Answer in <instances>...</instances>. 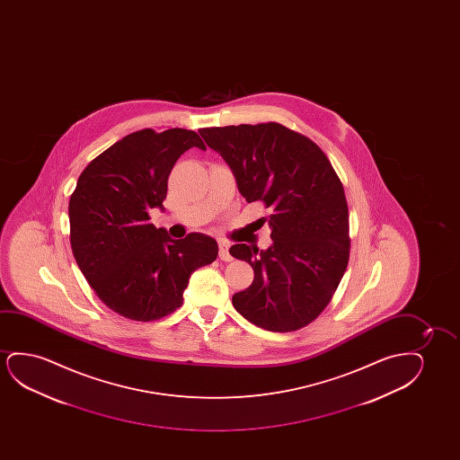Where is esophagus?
Instances as JSON below:
<instances>
[{
    "label": "esophagus",
    "instance_id": "34e87169",
    "mask_svg": "<svg viewBox=\"0 0 460 460\" xmlns=\"http://www.w3.org/2000/svg\"><path fill=\"white\" fill-rule=\"evenodd\" d=\"M218 256H220L221 261H225V262H231V261H233V256L229 254V245H227L226 242H220Z\"/></svg>",
    "mask_w": 460,
    "mask_h": 460
}]
</instances>
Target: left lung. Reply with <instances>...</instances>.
<instances>
[{
	"mask_svg": "<svg viewBox=\"0 0 460 460\" xmlns=\"http://www.w3.org/2000/svg\"><path fill=\"white\" fill-rule=\"evenodd\" d=\"M233 171L240 195L270 208L271 245L237 243L231 256L254 279L234 308L269 332L308 325L332 300L349 262V210L340 177L319 146L277 124L199 130Z\"/></svg>",
	"mask_w": 460,
	"mask_h": 460,
	"instance_id": "obj_1",
	"label": "left lung"
}]
</instances>
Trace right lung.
Listing matches in <instances>:
<instances>
[{"label":"right lung","instance_id":"add662e5","mask_svg":"<svg viewBox=\"0 0 460 460\" xmlns=\"http://www.w3.org/2000/svg\"><path fill=\"white\" fill-rule=\"evenodd\" d=\"M198 133L151 128L130 133L102 152L70 196V245L91 288L114 313L132 321L162 319L183 300L193 271L212 264L218 245L206 234L174 240L149 223L164 210L168 176Z\"/></svg>","mask_w":460,"mask_h":460}]
</instances>
